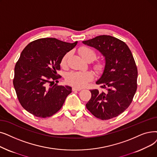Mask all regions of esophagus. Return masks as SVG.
<instances>
[{"instance_id": "1", "label": "esophagus", "mask_w": 157, "mask_h": 157, "mask_svg": "<svg viewBox=\"0 0 157 157\" xmlns=\"http://www.w3.org/2000/svg\"><path fill=\"white\" fill-rule=\"evenodd\" d=\"M81 90V88H77V87H73L72 88V91H80Z\"/></svg>"}]
</instances>
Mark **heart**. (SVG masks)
<instances>
[{
    "label": "heart",
    "instance_id": "obj_1",
    "mask_svg": "<svg viewBox=\"0 0 157 157\" xmlns=\"http://www.w3.org/2000/svg\"><path fill=\"white\" fill-rule=\"evenodd\" d=\"M79 52L85 60L93 61L95 57L96 54L92 49L87 47H81ZM69 52L66 53L61 61V65L65 66L67 63V60L69 56ZM94 69L96 71H101L103 68V65L101 63H97L94 66ZM94 79V74L90 71H72L67 73L65 76V80L67 83L77 88H82L85 86L88 82H90Z\"/></svg>",
    "mask_w": 157,
    "mask_h": 157
}]
</instances>
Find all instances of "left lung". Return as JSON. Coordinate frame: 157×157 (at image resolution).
Instances as JSON below:
<instances>
[{"label":"left lung","mask_w":157,"mask_h":157,"mask_svg":"<svg viewBox=\"0 0 157 157\" xmlns=\"http://www.w3.org/2000/svg\"><path fill=\"white\" fill-rule=\"evenodd\" d=\"M82 42L99 51L105 60L103 72L95 82L105 90H91L86 108L101 120L117 117L128 108L137 90L138 72L132 53L124 42L110 35Z\"/></svg>","instance_id":"left-lung-1"}]
</instances>
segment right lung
I'll return each instance as SVG.
<instances>
[{"label":"right lung","mask_w":157,"mask_h":157,"mask_svg":"<svg viewBox=\"0 0 157 157\" xmlns=\"http://www.w3.org/2000/svg\"><path fill=\"white\" fill-rule=\"evenodd\" d=\"M78 42L71 44L54 38L36 40L20 54L15 67L13 85L20 103L36 117L52 116L62 107L69 86L53 84L65 54Z\"/></svg>","instance_id":"right-lung-1"}]
</instances>
